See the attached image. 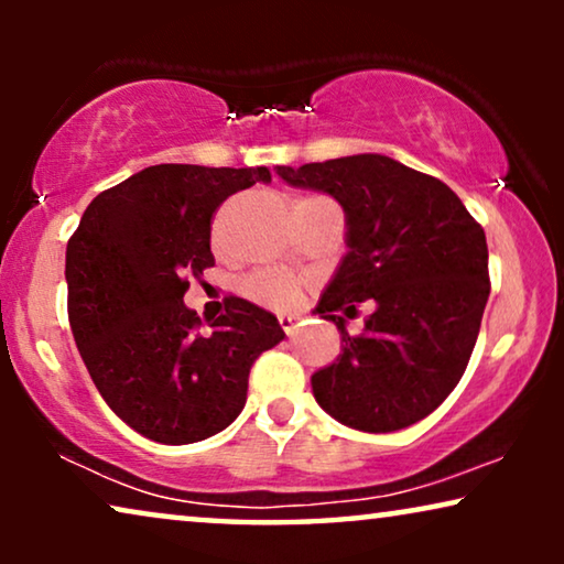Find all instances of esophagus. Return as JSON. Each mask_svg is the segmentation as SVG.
<instances>
[{
	"label": "esophagus",
	"instance_id": "34e87169",
	"mask_svg": "<svg viewBox=\"0 0 564 564\" xmlns=\"http://www.w3.org/2000/svg\"><path fill=\"white\" fill-rule=\"evenodd\" d=\"M280 326H282L284 334L292 336V334H295V328H297V318H295V315H280Z\"/></svg>",
	"mask_w": 564,
	"mask_h": 564
}]
</instances>
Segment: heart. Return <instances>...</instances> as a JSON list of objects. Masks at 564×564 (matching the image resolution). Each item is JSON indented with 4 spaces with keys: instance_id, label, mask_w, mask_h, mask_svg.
Wrapping results in <instances>:
<instances>
[{
    "instance_id": "obj_1",
    "label": "heart",
    "mask_w": 564,
    "mask_h": 564,
    "mask_svg": "<svg viewBox=\"0 0 564 564\" xmlns=\"http://www.w3.org/2000/svg\"><path fill=\"white\" fill-rule=\"evenodd\" d=\"M243 292L249 297L257 300V303L272 305V307H284L295 300V282L290 280L288 274L280 272H257L246 276Z\"/></svg>"
}]
</instances>
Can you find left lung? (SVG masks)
I'll return each instance as SVG.
<instances>
[{
  "label": "left lung",
  "mask_w": 564,
  "mask_h": 564,
  "mask_svg": "<svg viewBox=\"0 0 564 564\" xmlns=\"http://www.w3.org/2000/svg\"><path fill=\"white\" fill-rule=\"evenodd\" d=\"M276 174L326 192L346 215L349 251L315 305L341 334V354L311 377L318 405L367 434L426 419L457 388L480 334L490 295L480 223L436 176L382 153L276 166ZM365 299L376 313L349 337L343 316Z\"/></svg>",
  "instance_id": "obj_1"
}]
</instances>
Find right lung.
<instances>
[{"label": "right lung", "instance_id": "1", "mask_svg": "<svg viewBox=\"0 0 564 564\" xmlns=\"http://www.w3.org/2000/svg\"><path fill=\"white\" fill-rule=\"evenodd\" d=\"M272 182L267 166L159 164L99 192L66 246L68 323L99 395L138 434L195 444L230 426L249 372L284 338L249 300L199 330L189 276L215 264L210 218L223 199Z\"/></svg>", "mask_w": 564, "mask_h": 564}]
</instances>
